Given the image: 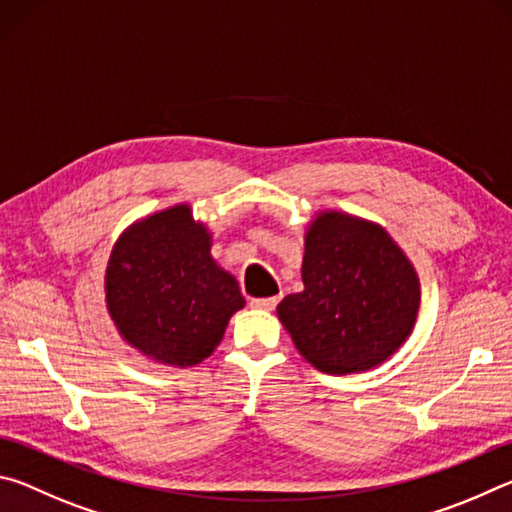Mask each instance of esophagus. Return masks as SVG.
Instances as JSON below:
<instances>
[{
  "mask_svg": "<svg viewBox=\"0 0 512 512\" xmlns=\"http://www.w3.org/2000/svg\"><path fill=\"white\" fill-rule=\"evenodd\" d=\"M277 302H280V296H273V298H250V305L257 307V309H275Z\"/></svg>",
  "mask_w": 512,
  "mask_h": 512,
  "instance_id": "34e87169",
  "label": "esophagus"
}]
</instances>
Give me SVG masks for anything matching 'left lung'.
Segmentation results:
<instances>
[{"label":"left lung","instance_id":"left-lung-1","mask_svg":"<svg viewBox=\"0 0 512 512\" xmlns=\"http://www.w3.org/2000/svg\"><path fill=\"white\" fill-rule=\"evenodd\" d=\"M302 282L277 316L302 357L327 375L379 366L415 325L418 275L375 223L320 214L305 237Z\"/></svg>","mask_w":512,"mask_h":512}]
</instances>
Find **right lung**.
Wrapping results in <instances>:
<instances>
[{
    "label": "right lung",
    "mask_w": 512,
    "mask_h": 512,
    "mask_svg": "<svg viewBox=\"0 0 512 512\" xmlns=\"http://www.w3.org/2000/svg\"><path fill=\"white\" fill-rule=\"evenodd\" d=\"M106 300L133 348L183 368L210 357L230 316L246 305L235 277L210 255V232L192 221L187 205L121 235L108 262Z\"/></svg>",
    "instance_id": "1"
}]
</instances>
